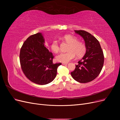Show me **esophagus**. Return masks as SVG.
<instances>
[{"label": "esophagus", "mask_w": 120, "mask_h": 120, "mask_svg": "<svg viewBox=\"0 0 120 120\" xmlns=\"http://www.w3.org/2000/svg\"><path fill=\"white\" fill-rule=\"evenodd\" d=\"M62 64L63 65H67L68 64V63H62Z\"/></svg>", "instance_id": "esophagus-1"}]
</instances>
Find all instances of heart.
I'll return each instance as SVG.
<instances>
[{"label": "heart", "mask_w": 120, "mask_h": 120, "mask_svg": "<svg viewBox=\"0 0 120 120\" xmlns=\"http://www.w3.org/2000/svg\"><path fill=\"white\" fill-rule=\"evenodd\" d=\"M63 39L68 43H70L68 50L66 53L61 52L56 56V60L60 62L66 63L74 59L76 56L81 57L85 54L86 48L85 45L82 42L78 41L77 38L70 35H66ZM50 49L54 53H57L60 50V46L58 41L53 40L50 44Z\"/></svg>", "instance_id": "heart-1"}]
</instances>
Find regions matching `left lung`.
Returning <instances> with one entry per match:
<instances>
[{
    "label": "left lung",
    "mask_w": 120,
    "mask_h": 120,
    "mask_svg": "<svg viewBox=\"0 0 120 120\" xmlns=\"http://www.w3.org/2000/svg\"><path fill=\"white\" fill-rule=\"evenodd\" d=\"M75 31L84 39L86 52L78 61L75 70L71 72V75L76 81L86 83L94 80L100 74L104 62V54L99 41L93 35L85 30Z\"/></svg>",
    "instance_id": "1"
}]
</instances>
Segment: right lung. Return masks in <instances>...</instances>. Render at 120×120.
I'll list each match as a JSON object with an SVG mask.
<instances>
[{
	"label": "right lung",
	"instance_id": "right-lung-1",
	"mask_svg": "<svg viewBox=\"0 0 120 120\" xmlns=\"http://www.w3.org/2000/svg\"><path fill=\"white\" fill-rule=\"evenodd\" d=\"M45 38L38 32L28 37L20 52V63L23 73L30 80L46 85L55 79L61 63L53 64L54 56L45 45Z\"/></svg>",
	"mask_w": 120,
	"mask_h": 120
}]
</instances>
